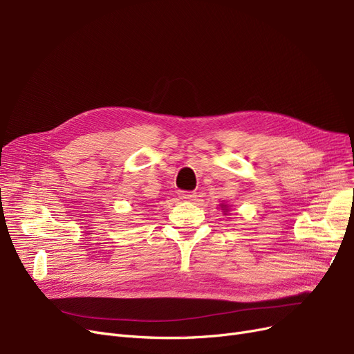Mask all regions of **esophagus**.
Masks as SVG:
<instances>
[{
    "instance_id": "1",
    "label": "esophagus",
    "mask_w": 354,
    "mask_h": 354,
    "mask_svg": "<svg viewBox=\"0 0 354 354\" xmlns=\"http://www.w3.org/2000/svg\"><path fill=\"white\" fill-rule=\"evenodd\" d=\"M178 195L182 201H194V199L196 198V192H194V191H179Z\"/></svg>"
}]
</instances>
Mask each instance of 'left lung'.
<instances>
[{
    "instance_id": "left-lung-1",
    "label": "left lung",
    "mask_w": 354,
    "mask_h": 354,
    "mask_svg": "<svg viewBox=\"0 0 354 354\" xmlns=\"http://www.w3.org/2000/svg\"><path fill=\"white\" fill-rule=\"evenodd\" d=\"M221 208H223V209H225V211H227V205H224V204H223V205H221Z\"/></svg>"
}]
</instances>
